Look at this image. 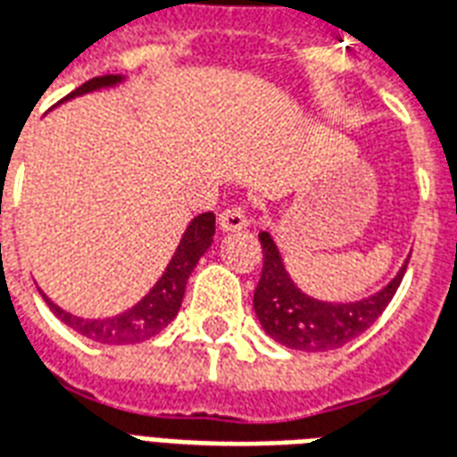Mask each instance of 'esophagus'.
Here are the masks:
<instances>
[{
	"instance_id": "esophagus-1",
	"label": "esophagus",
	"mask_w": 457,
	"mask_h": 457,
	"mask_svg": "<svg viewBox=\"0 0 457 457\" xmlns=\"http://www.w3.org/2000/svg\"><path fill=\"white\" fill-rule=\"evenodd\" d=\"M218 225L222 232H239V229L247 228L249 218H247V212H245V208L232 205V208H228L222 215H220Z\"/></svg>"
}]
</instances>
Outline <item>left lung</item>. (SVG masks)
<instances>
[{
  "mask_svg": "<svg viewBox=\"0 0 457 457\" xmlns=\"http://www.w3.org/2000/svg\"><path fill=\"white\" fill-rule=\"evenodd\" d=\"M259 242L264 252V267L254 288V313L269 337L301 353L337 350L362 336L389 306L409 264L406 259L396 277L372 296L350 303H330L308 296L294 284L271 232H259Z\"/></svg>",
  "mask_w": 457,
  "mask_h": 457,
  "instance_id": "left-lung-1",
  "label": "left lung"
}]
</instances>
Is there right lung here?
<instances>
[{
  "label": "right lung",
  "instance_id": "add662e5",
  "mask_svg": "<svg viewBox=\"0 0 457 457\" xmlns=\"http://www.w3.org/2000/svg\"><path fill=\"white\" fill-rule=\"evenodd\" d=\"M124 80V75H100L83 83L78 90L63 97L73 100L80 95L97 93L104 87H114ZM212 235H215V215L212 212H203L198 218H193L188 222V228L180 237L179 247L170 257L169 267L163 269L161 278L149 288V294L141 298L139 303H134L127 308L120 316L110 318H80L68 313L61 306H55L51 298L41 291V296L48 303V308L54 311L55 318H61L65 326L73 328L75 333H80L87 340L100 345H134L149 340L156 333H161L163 328L169 326L173 318L179 316V308L183 303V294H186V284L188 277L193 274V269L200 262V257L205 254L212 245Z\"/></svg>",
  "mask_w": 457,
  "mask_h": 457
}]
</instances>
